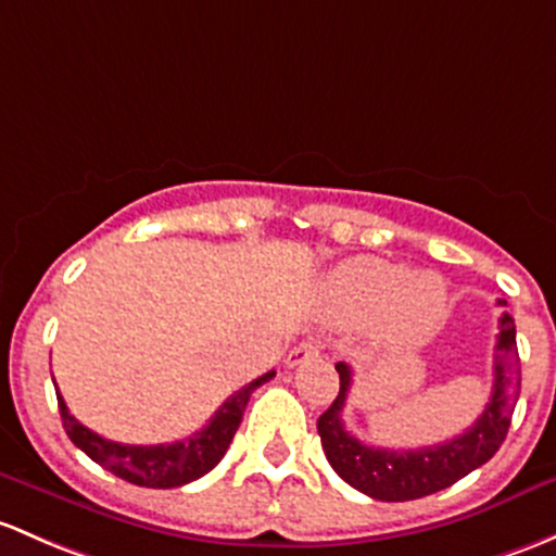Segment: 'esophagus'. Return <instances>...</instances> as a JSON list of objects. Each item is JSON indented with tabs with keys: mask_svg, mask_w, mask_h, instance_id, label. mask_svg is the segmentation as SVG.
<instances>
[{
	"mask_svg": "<svg viewBox=\"0 0 556 556\" xmlns=\"http://www.w3.org/2000/svg\"><path fill=\"white\" fill-rule=\"evenodd\" d=\"M323 354V346H319L317 341H303V343H298V346L293 349V352L288 354V365L290 367H298V365H303V362H308V359H314V356H319Z\"/></svg>",
	"mask_w": 556,
	"mask_h": 556,
	"instance_id": "obj_1",
	"label": "esophagus"
}]
</instances>
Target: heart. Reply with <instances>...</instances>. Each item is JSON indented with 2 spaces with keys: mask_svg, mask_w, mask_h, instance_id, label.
<instances>
[{
  "mask_svg": "<svg viewBox=\"0 0 556 556\" xmlns=\"http://www.w3.org/2000/svg\"><path fill=\"white\" fill-rule=\"evenodd\" d=\"M327 301L346 323L378 319L391 346H407L429 336L445 317L447 288L437 274L413 271L383 258H354L327 279Z\"/></svg>",
  "mask_w": 556,
  "mask_h": 556,
  "instance_id": "obj_1",
  "label": "heart"
}]
</instances>
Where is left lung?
Returning a JSON list of instances; mask_svg holds the SVG:
<instances>
[{
    "label": "left lung",
    "mask_w": 556,
    "mask_h": 556,
    "mask_svg": "<svg viewBox=\"0 0 556 556\" xmlns=\"http://www.w3.org/2000/svg\"><path fill=\"white\" fill-rule=\"evenodd\" d=\"M498 330L493 354V394L482 416L464 434L429 447H370L349 434L341 413L352 389V367L346 362H338L336 370L341 376V391L317 420L325 455L336 475L376 501H416L450 488L460 477L488 464L495 450L504 445L519 396L517 327L509 314L501 317Z\"/></svg>",
    "instance_id": "left-lung-1"
}]
</instances>
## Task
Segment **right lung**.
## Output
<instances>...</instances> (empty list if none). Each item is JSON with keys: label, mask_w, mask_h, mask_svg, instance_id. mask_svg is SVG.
Segmentation results:
<instances>
[{"label": "right lung", "mask_w": 556, "mask_h": 556, "mask_svg": "<svg viewBox=\"0 0 556 556\" xmlns=\"http://www.w3.org/2000/svg\"><path fill=\"white\" fill-rule=\"evenodd\" d=\"M274 370L266 376L255 378L239 391H233L229 400L218 407L210 424L204 429L194 431L191 437L170 445H122V442H111L106 437L96 434L87 426H81L77 418L68 413L66 402H63L61 391L58 394V407H61L63 429H66L68 440L77 445L81 453L90 455L98 466L116 475L127 482L140 484V488H156L170 490L189 484L194 479L207 475L210 469L218 466L229 450L233 434H237L239 424H242L244 407H248L250 394L258 386L271 381Z\"/></svg>", "instance_id": "right-lung-1"}]
</instances>
